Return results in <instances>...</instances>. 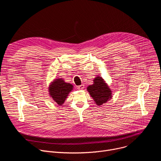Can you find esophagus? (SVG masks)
Wrapping results in <instances>:
<instances>
[{"mask_svg": "<svg viewBox=\"0 0 161 161\" xmlns=\"http://www.w3.org/2000/svg\"><path fill=\"white\" fill-rule=\"evenodd\" d=\"M84 85H79V86H77V88L78 89V90H82V89H83L84 88Z\"/></svg>", "mask_w": 161, "mask_h": 161, "instance_id": "34e87169", "label": "esophagus"}]
</instances>
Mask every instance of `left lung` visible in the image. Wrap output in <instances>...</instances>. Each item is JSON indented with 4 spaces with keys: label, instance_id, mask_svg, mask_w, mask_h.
I'll return each instance as SVG.
<instances>
[{
    "label": "left lung",
    "instance_id": "left-lung-1",
    "mask_svg": "<svg viewBox=\"0 0 161 161\" xmlns=\"http://www.w3.org/2000/svg\"><path fill=\"white\" fill-rule=\"evenodd\" d=\"M94 81V84L88 86L87 90L96 103L102 105L111 97V91L102 78L97 77Z\"/></svg>",
    "mask_w": 161,
    "mask_h": 161
}]
</instances>
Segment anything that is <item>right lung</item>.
<instances>
[{
    "label": "right lung",
    "instance_id": "obj_1",
    "mask_svg": "<svg viewBox=\"0 0 161 161\" xmlns=\"http://www.w3.org/2000/svg\"><path fill=\"white\" fill-rule=\"evenodd\" d=\"M50 86V94L53 99L59 105L62 104L67 95L73 90V85L65 83L62 79H56Z\"/></svg>",
    "mask_w": 161,
    "mask_h": 161
}]
</instances>
